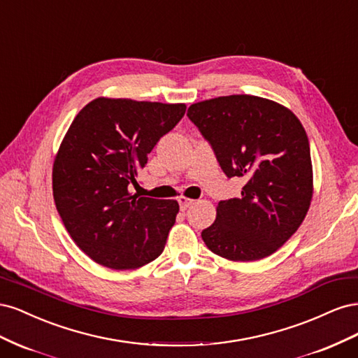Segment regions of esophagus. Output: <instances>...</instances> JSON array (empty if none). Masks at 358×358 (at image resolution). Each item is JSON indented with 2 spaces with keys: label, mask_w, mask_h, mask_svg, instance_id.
Listing matches in <instances>:
<instances>
[{
  "label": "esophagus",
  "mask_w": 358,
  "mask_h": 358,
  "mask_svg": "<svg viewBox=\"0 0 358 358\" xmlns=\"http://www.w3.org/2000/svg\"><path fill=\"white\" fill-rule=\"evenodd\" d=\"M179 206H180V210H187L191 204H194V201L196 200H192V199H188V197H179Z\"/></svg>",
  "instance_id": "obj_1"
}]
</instances>
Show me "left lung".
Listing matches in <instances>:
<instances>
[{
    "mask_svg": "<svg viewBox=\"0 0 358 358\" xmlns=\"http://www.w3.org/2000/svg\"><path fill=\"white\" fill-rule=\"evenodd\" d=\"M188 117L210 143L227 178H243L239 199L222 200L201 231L210 251L231 262L276 252L309 210L313 176L305 128L282 104L227 95L191 104Z\"/></svg>",
    "mask_w": 358,
    "mask_h": 358,
    "instance_id": "obj_1",
    "label": "left lung"
}]
</instances>
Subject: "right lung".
I'll return each mask as SVG.
<instances>
[{
    "mask_svg": "<svg viewBox=\"0 0 358 358\" xmlns=\"http://www.w3.org/2000/svg\"><path fill=\"white\" fill-rule=\"evenodd\" d=\"M185 110L100 96L74 117L53 162V200L71 239L95 263L129 270L164 251L178 201L131 196L128 188Z\"/></svg>",
    "mask_w": 358,
    "mask_h": 358,
    "instance_id": "right-lung-1",
    "label": "right lung"
}]
</instances>
